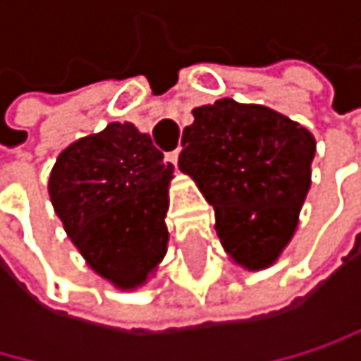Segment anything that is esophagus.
Returning <instances> with one entry per match:
<instances>
[{"instance_id": "obj_1", "label": "esophagus", "mask_w": 361, "mask_h": 361, "mask_svg": "<svg viewBox=\"0 0 361 361\" xmlns=\"http://www.w3.org/2000/svg\"><path fill=\"white\" fill-rule=\"evenodd\" d=\"M166 160H169L171 164H175V166H177V160H179V149H175V151H171V154H166Z\"/></svg>"}]
</instances>
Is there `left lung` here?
I'll use <instances>...</instances> for the list:
<instances>
[{"instance_id": "obj_1", "label": "left lung", "mask_w": 361, "mask_h": 361, "mask_svg": "<svg viewBox=\"0 0 361 361\" xmlns=\"http://www.w3.org/2000/svg\"><path fill=\"white\" fill-rule=\"evenodd\" d=\"M192 114L179 169L214 205V227L231 257L247 269H264L297 229L310 190L314 136L275 110L233 99Z\"/></svg>"}]
</instances>
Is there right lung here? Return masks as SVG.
Segmentation results:
<instances>
[{"label":"right lung","mask_w":361,"mask_h":361,"mask_svg":"<svg viewBox=\"0 0 361 361\" xmlns=\"http://www.w3.org/2000/svg\"><path fill=\"white\" fill-rule=\"evenodd\" d=\"M171 175L173 164L132 123H110L56 160V214L88 264L121 288L142 283L166 253Z\"/></svg>","instance_id":"obj_1"}]
</instances>
